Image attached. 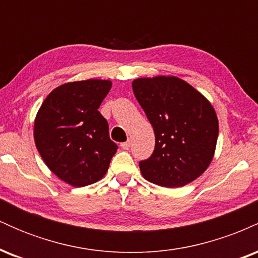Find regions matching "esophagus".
Segmentation results:
<instances>
[{
  "label": "esophagus",
  "instance_id": "1",
  "mask_svg": "<svg viewBox=\"0 0 258 258\" xmlns=\"http://www.w3.org/2000/svg\"><path fill=\"white\" fill-rule=\"evenodd\" d=\"M121 148H122L123 150H128L130 149V142H123V143H121Z\"/></svg>",
  "mask_w": 258,
  "mask_h": 258
}]
</instances>
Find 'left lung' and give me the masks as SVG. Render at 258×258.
<instances>
[{
	"label": "left lung",
	"mask_w": 258,
	"mask_h": 258,
	"mask_svg": "<svg viewBox=\"0 0 258 258\" xmlns=\"http://www.w3.org/2000/svg\"><path fill=\"white\" fill-rule=\"evenodd\" d=\"M133 93L155 133V149L139 162L143 177L166 188L193 182L210 166L218 137L214 106L176 76L133 80Z\"/></svg>",
	"instance_id": "obj_1"
}]
</instances>
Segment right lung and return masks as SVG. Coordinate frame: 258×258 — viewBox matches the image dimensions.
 Wrapping results in <instances>:
<instances>
[{"instance_id":"1","label":"right lung","mask_w":258,"mask_h":258,"mask_svg":"<svg viewBox=\"0 0 258 258\" xmlns=\"http://www.w3.org/2000/svg\"><path fill=\"white\" fill-rule=\"evenodd\" d=\"M109 80L74 81L54 88L38 109L34 139L41 158L58 178L85 186L98 182L117 146L98 111L111 88Z\"/></svg>"}]
</instances>
